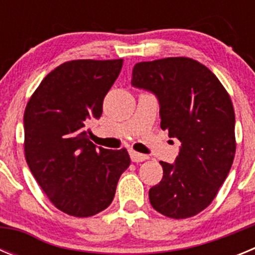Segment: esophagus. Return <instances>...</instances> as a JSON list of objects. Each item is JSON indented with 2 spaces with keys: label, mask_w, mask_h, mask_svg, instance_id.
Listing matches in <instances>:
<instances>
[{
  "label": "esophagus",
  "mask_w": 255,
  "mask_h": 255,
  "mask_svg": "<svg viewBox=\"0 0 255 255\" xmlns=\"http://www.w3.org/2000/svg\"><path fill=\"white\" fill-rule=\"evenodd\" d=\"M130 158H131L132 162H143L148 159V155L141 154V153L135 152V150H130Z\"/></svg>",
  "instance_id": "1"
}]
</instances>
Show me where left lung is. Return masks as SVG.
<instances>
[{
    "label": "left lung",
    "mask_w": 255,
    "mask_h": 255,
    "mask_svg": "<svg viewBox=\"0 0 255 255\" xmlns=\"http://www.w3.org/2000/svg\"><path fill=\"white\" fill-rule=\"evenodd\" d=\"M131 85L157 97L161 128L181 143L173 163L159 162L163 177L149 202L170 218H188L212 203L235 157V112L208 67L188 57L138 62Z\"/></svg>",
    "instance_id": "1"
}]
</instances>
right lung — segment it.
<instances>
[{"label": "right lung", "mask_w": 255, "mask_h": 255, "mask_svg": "<svg viewBox=\"0 0 255 255\" xmlns=\"http://www.w3.org/2000/svg\"><path fill=\"white\" fill-rule=\"evenodd\" d=\"M124 60H76L42 80L24 112V149L33 176L52 204L74 217H89L114 200L130 166L128 150L94 145L84 129L100 119L106 94Z\"/></svg>", "instance_id": "add662e5"}]
</instances>
